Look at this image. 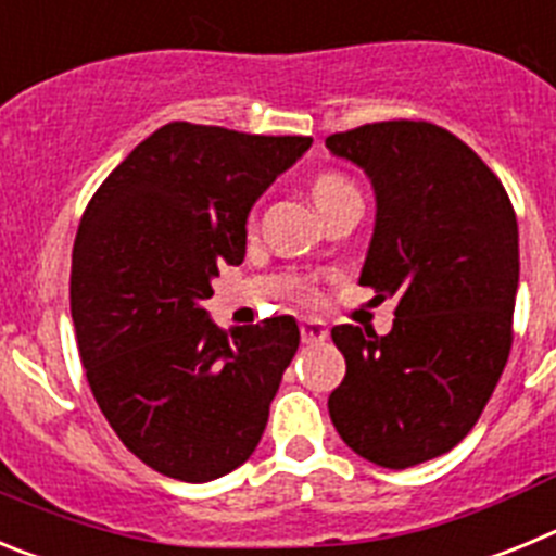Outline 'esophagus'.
<instances>
[{
    "label": "esophagus",
    "mask_w": 556,
    "mask_h": 556,
    "mask_svg": "<svg viewBox=\"0 0 556 556\" xmlns=\"http://www.w3.org/2000/svg\"><path fill=\"white\" fill-rule=\"evenodd\" d=\"M301 337H303V342H306V345H317V342H323V339L328 337L326 323L301 320Z\"/></svg>",
    "instance_id": "34e87169"
}]
</instances>
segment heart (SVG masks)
I'll return each instance as SVG.
<instances>
[{
	"instance_id": "b5f03b06",
	"label": "heart",
	"mask_w": 556,
	"mask_h": 556,
	"mask_svg": "<svg viewBox=\"0 0 556 556\" xmlns=\"http://www.w3.org/2000/svg\"><path fill=\"white\" fill-rule=\"evenodd\" d=\"M312 191H314V203L323 205L331 198H337V194H342V191H353V184L348 178H342V175L326 172V175H320V178L314 180Z\"/></svg>"
}]
</instances>
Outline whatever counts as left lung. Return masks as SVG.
Masks as SVG:
<instances>
[{"label":"left lung","instance_id":"8db88e82","mask_svg":"<svg viewBox=\"0 0 556 556\" xmlns=\"http://www.w3.org/2000/svg\"><path fill=\"white\" fill-rule=\"evenodd\" d=\"M376 191L362 287L397 298L387 337L333 326L345 378L328 397L339 437L404 470L465 440L513 348L518 219L490 166L445 127L376 122L326 139Z\"/></svg>","mask_w":556,"mask_h":556}]
</instances>
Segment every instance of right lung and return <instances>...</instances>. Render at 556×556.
Returning <instances> with one entry per match:
<instances>
[{"mask_svg":"<svg viewBox=\"0 0 556 556\" xmlns=\"http://www.w3.org/2000/svg\"><path fill=\"white\" fill-rule=\"evenodd\" d=\"M308 136L169 122L102 180L72 250V320L88 387L125 448L180 481L250 459L301 345L292 317L223 331L203 301L242 264L248 214Z\"/></svg>","mask_w":556,"mask_h":556,"instance_id":"add662e5","label":"right lung"}]
</instances>
